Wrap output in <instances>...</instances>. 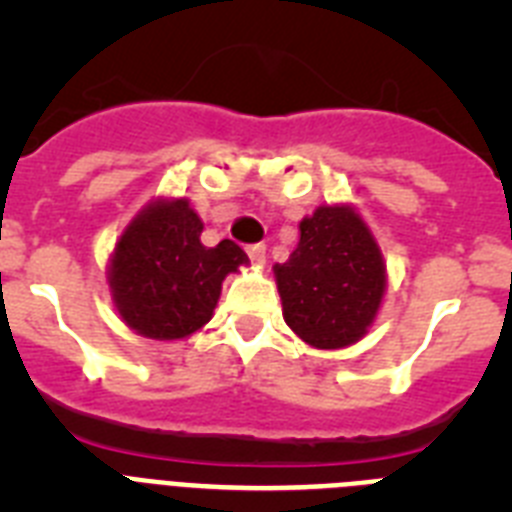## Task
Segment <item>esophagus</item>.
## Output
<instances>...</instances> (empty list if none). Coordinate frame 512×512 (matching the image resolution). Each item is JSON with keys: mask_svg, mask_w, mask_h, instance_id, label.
Returning <instances> with one entry per match:
<instances>
[{"mask_svg": "<svg viewBox=\"0 0 512 512\" xmlns=\"http://www.w3.org/2000/svg\"><path fill=\"white\" fill-rule=\"evenodd\" d=\"M246 251H248V259H251L256 266L266 264V246H264V243H253V246H248Z\"/></svg>", "mask_w": 512, "mask_h": 512, "instance_id": "34e87169", "label": "esophagus"}]
</instances>
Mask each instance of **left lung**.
Masks as SVG:
<instances>
[{
    "label": "left lung",
    "instance_id": "obj_1",
    "mask_svg": "<svg viewBox=\"0 0 512 512\" xmlns=\"http://www.w3.org/2000/svg\"><path fill=\"white\" fill-rule=\"evenodd\" d=\"M284 323L312 348H346L366 336L387 289V266L351 205L302 217L300 243L274 266Z\"/></svg>",
    "mask_w": 512,
    "mask_h": 512
}]
</instances>
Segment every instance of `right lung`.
Returning a JSON list of instances; mask_svg holds the SVG:
<instances>
[{
	"mask_svg": "<svg viewBox=\"0 0 512 512\" xmlns=\"http://www.w3.org/2000/svg\"><path fill=\"white\" fill-rule=\"evenodd\" d=\"M202 220L187 200L148 202L117 238L107 282L128 328L179 341L210 323L223 279L248 264L233 241L202 246Z\"/></svg>",
	"mask_w": 512,
	"mask_h": 512,
	"instance_id": "1",
	"label": "right lung"
}]
</instances>
